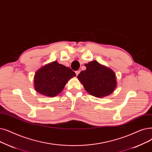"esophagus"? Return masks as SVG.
Listing matches in <instances>:
<instances>
[{"mask_svg": "<svg viewBox=\"0 0 152 152\" xmlns=\"http://www.w3.org/2000/svg\"><path fill=\"white\" fill-rule=\"evenodd\" d=\"M80 70H77V71H76V76H77L79 74H80Z\"/></svg>", "mask_w": 152, "mask_h": 152, "instance_id": "esophagus-1", "label": "esophagus"}]
</instances>
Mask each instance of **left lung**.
I'll use <instances>...</instances> for the list:
<instances>
[{
  "mask_svg": "<svg viewBox=\"0 0 152 152\" xmlns=\"http://www.w3.org/2000/svg\"><path fill=\"white\" fill-rule=\"evenodd\" d=\"M86 69L82 71L77 78L87 92L95 97H102L113 92L116 85L114 72L97 61L85 64Z\"/></svg>",
  "mask_w": 152,
  "mask_h": 152,
  "instance_id": "1",
  "label": "left lung"
}]
</instances>
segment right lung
Masks as SVG:
<instances>
[{
  "mask_svg": "<svg viewBox=\"0 0 152 152\" xmlns=\"http://www.w3.org/2000/svg\"><path fill=\"white\" fill-rule=\"evenodd\" d=\"M76 73L68 67L52 62L38 70L34 76L35 89L43 95L54 97L62 91L66 83Z\"/></svg>",
  "mask_w": 152,
  "mask_h": 152,
  "instance_id": "right-lung-1",
  "label": "right lung"
}]
</instances>
